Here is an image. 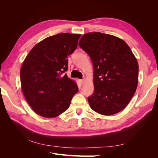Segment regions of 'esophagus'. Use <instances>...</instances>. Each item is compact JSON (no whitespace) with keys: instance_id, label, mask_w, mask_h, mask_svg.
I'll return each instance as SVG.
<instances>
[{"instance_id":"34e87169","label":"esophagus","mask_w":158,"mask_h":158,"mask_svg":"<svg viewBox=\"0 0 158 158\" xmlns=\"http://www.w3.org/2000/svg\"><path fill=\"white\" fill-rule=\"evenodd\" d=\"M84 81H85V80H84V79H82V80H80V82L81 85L84 84Z\"/></svg>"}]
</instances>
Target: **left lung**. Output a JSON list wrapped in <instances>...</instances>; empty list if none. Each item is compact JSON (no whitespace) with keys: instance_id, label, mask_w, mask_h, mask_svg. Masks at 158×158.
I'll list each match as a JSON object with an SVG mask.
<instances>
[{"instance_id":"1","label":"left lung","mask_w":158,"mask_h":158,"mask_svg":"<svg viewBox=\"0 0 158 158\" xmlns=\"http://www.w3.org/2000/svg\"><path fill=\"white\" fill-rule=\"evenodd\" d=\"M78 45L94 66L89 106L103 115L120 112L133 97L138 80V62L130 47L120 38L100 32L85 33Z\"/></svg>"}]
</instances>
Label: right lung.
<instances>
[{"label":"right lung","mask_w":158,"mask_h":158,"mask_svg":"<svg viewBox=\"0 0 158 158\" xmlns=\"http://www.w3.org/2000/svg\"><path fill=\"white\" fill-rule=\"evenodd\" d=\"M80 34L58 33L38 43L20 69L21 87L28 104L37 114L52 118L70 106L78 92L74 81L64 74L69 55L76 50Z\"/></svg>","instance_id":"obj_1"}]
</instances>
